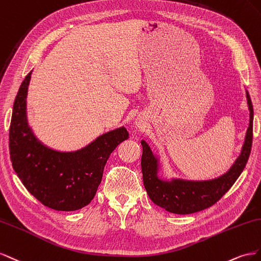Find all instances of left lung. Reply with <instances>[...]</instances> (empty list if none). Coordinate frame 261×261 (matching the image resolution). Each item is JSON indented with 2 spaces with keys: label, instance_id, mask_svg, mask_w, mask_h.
<instances>
[{
  "label": "left lung",
  "instance_id": "8db88e82",
  "mask_svg": "<svg viewBox=\"0 0 261 261\" xmlns=\"http://www.w3.org/2000/svg\"><path fill=\"white\" fill-rule=\"evenodd\" d=\"M249 107V126L247 129L242 153L228 172L217 179L206 181H189L173 179L162 180L158 176V159L152 153L145 141H141L143 147L141 167L143 184L148 197L155 204L168 212L176 214H190L210 207L225 195L242 174L247 164L252 144V120L254 109L248 92H246Z\"/></svg>",
  "mask_w": 261,
  "mask_h": 261
}]
</instances>
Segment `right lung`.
I'll return each mask as SVG.
<instances>
[{
  "instance_id": "right-lung-1",
  "label": "right lung",
  "mask_w": 261,
  "mask_h": 261,
  "mask_svg": "<svg viewBox=\"0 0 261 261\" xmlns=\"http://www.w3.org/2000/svg\"><path fill=\"white\" fill-rule=\"evenodd\" d=\"M32 72L14 101L10 125V155L15 173L26 189L50 209L75 211L93 200L103 167L115 148L129 139L125 128L105 133L76 152H58L34 136L26 118V96Z\"/></svg>"
}]
</instances>
